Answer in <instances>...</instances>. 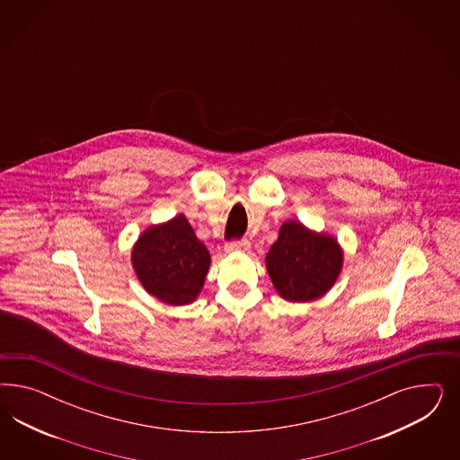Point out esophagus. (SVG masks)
<instances>
[{
    "instance_id": "34e87169",
    "label": "esophagus",
    "mask_w": 460,
    "mask_h": 460,
    "mask_svg": "<svg viewBox=\"0 0 460 460\" xmlns=\"http://www.w3.org/2000/svg\"><path fill=\"white\" fill-rule=\"evenodd\" d=\"M250 248L251 243L248 239H234V241H229L224 250L227 251V252H234V251L246 252V251H250Z\"/></svg>"
}]
</instances>
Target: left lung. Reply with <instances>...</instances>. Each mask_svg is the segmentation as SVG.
<instances>
[{
    "instance_id": "obj_1",
    "label": "left lung",
    "mask_w": 460,
    "mask_h": 460,
    "mask_svg": "<svg viewBox=\"0 0 460 460\" xmlns=\"http://www.w3.org/2000/svg\"><path fill=\"white\" fill-rule=\"evenodd\" d=\"M342 266V251L334 237L285 223L266 254V268L277 292L290 302L315 300L327 292Z\"/></svg>"
}]
</instances>
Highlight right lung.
Here are the masks:
<instances>
[{
    "label": "right lung",
    "instance_id": "right-lung-1",
    "mask_svg": "<svg viewBox=\"0 0 460 460\" xmlns=\"http://www.w3.org/2000/svg\"><path fill=\"white\" fill-rule=\"evenodd\" d=\"M209 265V251L181 214L145 231L133 248V266L141 285L170 305L195 300Z\"/></svg>",
    "mask_w": 460,
    "mask_h": 460
}]
</instances>
